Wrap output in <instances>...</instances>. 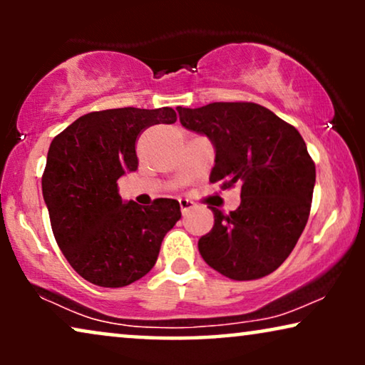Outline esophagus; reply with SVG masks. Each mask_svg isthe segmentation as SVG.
I'll return each instance as SVG.
<instances>
[{"instance_id":"obj_1","label":"esophagus","mask_w":365,"mask_h":365,"mask_svg":"<svg viewBox=\"0 0 365 365\" xmlns=\"http://www.w3.org/2000/svg\"><path fill=\"white\" fill-rule=\"evenodd\" d=\"M179 206H181V212L184 214V216H186V214L192 211L196 204H194L192 201H189V199H179Z\"/></svg>"}]
</instances>
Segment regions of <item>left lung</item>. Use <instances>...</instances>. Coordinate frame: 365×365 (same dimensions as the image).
Listing matches in <instances>:
<instances>
[{"label": "left lung", "instance_id": "left-lung-1", "mask_svg": "<svg viewBox=\"0 0 365 365\" xmlns=\"http://www.w3.org/2000/svg\"><path fill=\"white\" fill-rule=\"evenodd\" d=\"M189 131L207 136L216 159L209 181L241 187L236 211L214 212L199 239L204 261L234 281L276 271L289 257L311 212L316 166L299 131L256 103L176 108Z\"/></svg>", "mask_w": 365, "mask_h": 365}]
</instances>
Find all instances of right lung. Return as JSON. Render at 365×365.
<instances>
[{"label": "right lung", "mask_w": 365, "mask_h": 365, "mask_svg": "<svg viewBox=\"0 0 365 365\" xmlns=\"http://www.w3.org/2000/svg\"><path fill=\"white\" fill-rule=\"evenodd\" d=\"M176 119L173 108L106 109L78 118L53 139L43 197L59 249L88 282L124 287L146 276L181 219L176 199L143 207L118 192V179L138 169L139 134Z\"/></svg>", "instance_id": "right-lung-1"}]
</instances>
